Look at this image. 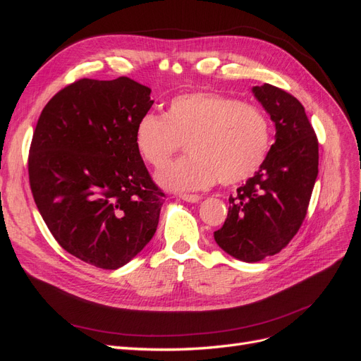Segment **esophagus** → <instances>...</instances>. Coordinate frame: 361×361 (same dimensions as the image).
Here are the masks:
<instances>
[{"label":"esophagus","mask_w":361,"mask_h":361,"mask_svg":"<svg viewBox=\"0 0 361 361\" xmlns=\"http://www.w3.org/2000/svg\"><path fill=\"white\" fill-rule=\"evenodd\" d=\"M179 197L188 203H197L202 200V195L199 194H179Z\"/></svg>","instance_id":"1"}]
</instances>
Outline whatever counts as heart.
Here are the masks:
<instances>
[{
	"instance_id": "heart-1",
	"label": "heart",
	"mask_w": 361,
	"mask_h": 361,
	"mask_svg": "<svg viewBox=\"0 0 361 361\" xmlns=\"http://www.w3.org/2000/svg\"><path fill=\"white\" fill-rule=\"evenodd\" d=\"M138 157L159 169L187 141L188 157L157 174L164 188L194 191L220 179L232 185L248 179L264 164L271 147V128L265 113L212 92L174 96L164 116L146 113L134 128Z\"/></svg>"
}]
</instances>
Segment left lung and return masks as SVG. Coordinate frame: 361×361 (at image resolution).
<instances>
[{
  "label": "left lung",
  "mask_w": 361,
  "mask_h": 361,
  "mask_svg": "<svg viewBox=\"0 0 361 361\" xmlns=\"http://www.w3.org/2000/svg\"><path fill=\"white\" fill-rule=\"evenodd\" d=\"M276 126L264 164L235 195L215 243L243 262L279 253L301 227L318 178V138L301 102L271 84L251 89Z\"/></svg>",
  "instance_id": "8db88e82"
}]
</instances>
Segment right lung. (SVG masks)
Segmentation results:
<instances>
[{"label": "right lung", "mask_w": 361, "mask_h": 361, "mask_svg": "<svg viewBox=\"0 0 361 361\" xmlns=\"http://www.w3.org/2000/svg\"><path fill=\"white\" fill-rule=\"evenodd\" d=\"M150 92L126 76L80 80L45 105L32 134L28 174L43 221L97 268L126 265L157 232L164 192L133 140Z\"/></svg>", "instance_id": "add662e5"}]
</instances>
